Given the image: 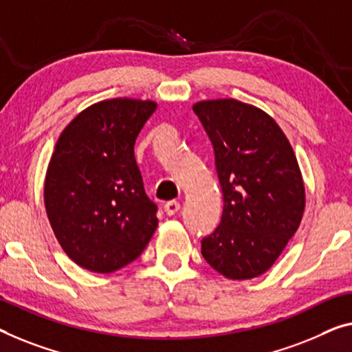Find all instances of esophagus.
<instances>
[{"mask_svg":"<svg viewBox=\"0 0 352 352\" xmlns=\"http://www.w3.org/2000/svg\"><path fill=\"white\" fill-rule=\"evenodd\" d=\"M178 210H180V202L178 201H169L164 204V212L172 217V214H175Z\"/></svg>","mask_w":352,"mask_h":352,"instance_id":"1","label":"esophagus"}]
</instances>
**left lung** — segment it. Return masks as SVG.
Returning a JSON list of instances; mask_svg holds the SVG:
<instances>
[{
	"label": "left lung",
	"mask_w": 352,
	"mask_h": 352,
	"mask_svg": "<svg viewBox=\"0 0 352 352\" xmlns=\"http://www.w3.org/2000/svg\"><path fill=\"white\" fill-rule=\"evenodd\" d=\"M223 190L219 226L202 240V256L229 280L265 274L300 226L305 186L289 140L259 107L237 99L199 101Z\"/></svg>",
	"instance_id": "1"
}]
</instances>
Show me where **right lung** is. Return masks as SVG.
Returning a JSON list of instances; mask_svg holds the SVG:
<instances>
[{
  "label": "right lung",
  "instance_id": "right-lung-1",
  "mask_svg": "<svg viewBox=\"0 0 352 352\" xmlns=\"http://www.w3.org/2000/svg\"><path fill=\"white\" fill-rule=\"evenodd\" d=\"M156 102L115 98L82 110L63 129L47 167L44 204L69 258L96 274L138 259L158 226L134 158Z\"/></svg>",
  "mask_w": 352,
  "mask_h": 352
}]
</instances>
